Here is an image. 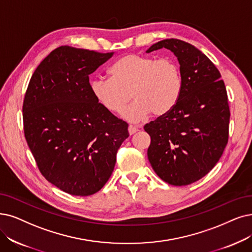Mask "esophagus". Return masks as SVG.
<instances>
[{
    "label": "esophagus",
    "mask_w": 252,
    "mask_h": 252,
    "mask_svg": "<svg viewBox=\"0 0 252 252\" xmlns=\"http://www.w3.org/2000/svg\"><path fill=\"white\" fill-rule=\"evenodd\" d=\"M137 131H138L137 127H135V126H133V125H130V126L128 127V132H129V134H130V135L134 134V133H135V132H137Z\"/></svg>",
    "instance_id": "esophagus-1"
}]
</instances>
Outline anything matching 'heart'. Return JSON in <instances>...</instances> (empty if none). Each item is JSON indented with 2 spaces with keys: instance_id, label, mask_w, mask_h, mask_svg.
<instances>
[{
  "instance_id": "obj_1",
  "label": "heart",
  "mask_w": 252,
  "mask_h": 252,
  "mask_svg": "<svg viewBox=\"0 0 252 252\" xmlns=\"http://www.w3.org/2000/svg\"><path fill=\"white\" fill-rule=\"evenodd\" d=\"M109 72L112 77L92 80L91 92L110 113H120L133 98L122 112L130 122H140L150 114L155 118L166 115L182 92V73L173 60L129 54L119 59Z\"/></svg>"
}]
</instances>
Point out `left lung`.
<instances>
[{
  "mask_svg": "<svg viewBox=\"0 0 252 252\" xmlns=\"http://www.w3.org/2000/svg\"><path fill=\"white\" fill-rule=\"evenodd\" d=\"M169 49L182 73V92L172 110L145 125L151 136L148 158L157 176L175 186L198 181L212 169L228 139L229 107L221 74L199 49L164 39L146 53Z\"/></svg>",
  "mask_w": 252,
  "mask_h": 252,
  "instance_id": "8db88e82",
  "label": "left lung"
}]
</instances>
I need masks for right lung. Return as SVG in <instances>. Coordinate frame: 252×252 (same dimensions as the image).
<instances>
[{"instance_id":"right-lung-1","label":"right lung","mask_w":252,"mask_h":252,"mask_svg":"<svg viewBox=\"0 0 252 252\" xmlns=\"http://www.w3.org/2000/svg\"><path fill=\"white\" fill-rule=\"evenodd\" d=\"M114 53L60 46L39 64L23 106L28 146L44 178L72 195L101 189L113 174L128 124L100 104L89 75Z\"/></svg>"}]
</instances>
